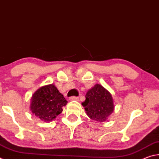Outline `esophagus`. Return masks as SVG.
Wrapping results in <instances>:
<instances>
[{
  "instance_id": "34e87169",
  "label": "esophagus",
  "mask_w": 159,
  "mask_h": 159,
  "mask_svg": "<svg viewBox=\"0 0 159 159\" xmlns=\"http://www.w3.org/2000/svg\"><path fill=\"white\" fill-rule=\"evenodd\" d=\"M70 100H78L79 99V97H76V96H72V97H70L69 98Z\"/></svg>"
}]
</instances>
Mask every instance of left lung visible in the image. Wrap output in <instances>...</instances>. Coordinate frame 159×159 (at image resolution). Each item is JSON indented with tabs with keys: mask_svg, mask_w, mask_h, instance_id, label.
Masks as SVG:
<instances>
[{
	"mask_svg": "<svg viewBox=\"0 0 159 159\" xmlns=\"http://www.w3.org/2000/svg\"><path fill=\"white\" fill-rule=\"evenodd\" d=\"M85 100L82 105L91 119L104 122L114 111L112 96L103 86L96 84L85 95Z\"/></svg>",
	"mask_w": 159,
	"mask_h": 159,
	"instance_id": "left-lung-1",
	"label": "left lung"
}]
</instances>
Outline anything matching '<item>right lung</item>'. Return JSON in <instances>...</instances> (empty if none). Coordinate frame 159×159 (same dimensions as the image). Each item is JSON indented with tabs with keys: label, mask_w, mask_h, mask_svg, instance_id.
<instances>
[{
	"label": "right lung",
	"mask_w": 159,
	"mask_h": 159,
	"mask_svg": "<svg viewBox=\"0 0 159 159\" xmlns=\"http://www.w3.org/2000/svg\"><path fill=\"white\" fill-rule=\"evenodd\" d=\"M67 103L63 95L53 84L39 88L31 98V112L45 122L51 121L62 111Z\"/></svg>",
	"instance_id": "1"
}]
</instances>
